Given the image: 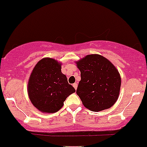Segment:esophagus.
Here are the masks:
<instances>
[{"mask_svg": "<svg viewBox=\"0 0 147 147\" xmlns=\"http://www.w3.org/2000/svg\"><path fill=\"white\" fill-rule=\"evenodd\" d=\"M73 86H74V89H77V86H78L77 84H76V83L74 84H73Z\"/></svg>", "mask_w": 147, "mask_h": 147, "instance_id": "esophagus-1", "label": "esophagus"}]
</instances>
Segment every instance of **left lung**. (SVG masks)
Segmentation results:
<instances>
[{"instance_id":"8db88e82","label":"left lung","mask_w":147,"mask_h":147,"mask_svg":"<svg viewBox=\"0 0 147 147\" xmlns=\"http://www.w3.org/2000/svg\"><path fill=\"white\" fill-rule=\"evenodd\" d=\"M81 81L76 89L85 107L98 112L111 107L117 101L121 79L116 68L100 55H88L76 63Z\"/></svg>"}]
</instances>
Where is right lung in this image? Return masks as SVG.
Segmentation results:
<instances>
[{"label": "right lung", "mask_w": 147, "mask_h": 147, "mask_svg": "<svg viewBox=\"0 0 147 147\" xmlns=\"http://www.w3.org/2000/svg\"><path fill=\"white\" fill-rule=\"evenodd\" d=\"M75 91L61 72V64L49 58H43L37 63L28 83L31 102L43 113L58 111L65 99Z\"/></svg>", "instance_id": "1"}]
</instances>
